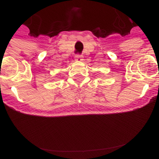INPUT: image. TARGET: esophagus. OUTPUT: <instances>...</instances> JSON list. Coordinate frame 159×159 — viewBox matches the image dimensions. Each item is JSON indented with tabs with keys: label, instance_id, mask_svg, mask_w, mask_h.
<instances>
[{
	"label": "esophagus",
	"instance_id": "obj_1",
	"mask_svg": "<svg viewBox=\"0 0 159 159\" xmlns=\"http://www.w3.org/2000/svg\"><path fill=\"white\" fill-rule=\"evenodd\" d=\"M75 61H77V62H81L83 60V57L82 56H80V55H76L75 57Z\"/></svg>",
	"mask_w": 159,
	"mask_h": 159
}]
</instances>
